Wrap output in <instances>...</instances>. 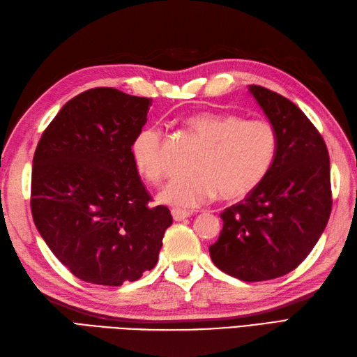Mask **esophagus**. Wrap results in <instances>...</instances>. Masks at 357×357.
I'll use <instances>...</instances> for the list:
<instances>
[{"label": "esophagus", "mask_w": 357, "mask_h": 357, "mask_svg": "<svg viewBox=\"0 0 357 357\" xmlns=\"http://www.w3.org/2000/svg\"><path fill=\"white\" fill-rule=\"evenodd\" d=\"M171 213H172V218H174V221H183V220L189 218L190 215H192L190 212L180 211V208H172Z\"/></svg>", "instance_id": "esophagus-1"}]
</instances>
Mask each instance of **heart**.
Segmentation results:
<instances>
[{"instance_id": "1", "label": "heart", "mask_w": 357, "mask_h": 357, "mask_svg": "<svg viewBox=\"0 0 357 357\" xmlns=\"http://www.w3.org/2000/svg\"><path fill=\"white\" fill-rule=\"evenodd\" d=\"M186 127L202 149L195 154L192 177L172 180L159 202L177 208H194L216 195L239 199L262 183L277 153L274 127L264 119H242L233 113L203 110L186 118ZM132 155L137 172L159 185L168 172L163 133L146 126L133 139Z\"/></svg>"}]
</instances>
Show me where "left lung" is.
I'll return each mask as SVG.
<instances>
[{"mask_svg": "<svg viewBox=\"0 0 357 357\" xmlns=\"http://www.w3.org/2000/svg\"><path fill=\"white\" fill-rule=\"evenodd\" d=\"M277 135V153L262 183L220 215L208 247L221 271L264 282L297 268L315 247L332 212L330 159L323 136L292 101L248 86Z\"/></svg>", "mask_w": 357, "mask_h": 357, "instance_id": "obj_1", "label": "left lung"}]
</instances>
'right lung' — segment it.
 Here are the masks:
<instances>
[{
  "label": "right lung",
  "instance_id": "obj_1",
  "mask_svg": "<svg viewBox=\"0 0 357 357\" xmlns=\"http://www.w3.org/2000/svg\"><path fill=\"white\" fill-rule=\"evenodd\" d=\"M151 100L113 88L78 93L42 133L33 158L31 215L78 279L121 286L158 264L168 207H151L132 155Z\"/></svg>",
  "mask_w": 357,
  "mask_h": 357
}]
</instances>
